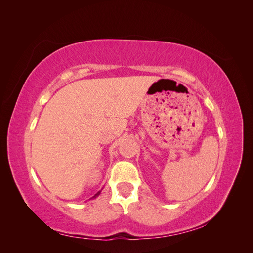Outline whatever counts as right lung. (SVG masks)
<instances>
[{
  "mask_svg": "<svg viewBox=\"0 0 253 253\" xmlns=\"http://www.w3.org/2000/svg\"><path fill=\"white\" fill-rule=\"evenodd\" d=\"M99 194H100V191H99V192H98V193H97V194H95V196H94V197H96V196H98V195H99Z\"/></svg>",
  "mask_w": 253,
  "mask_h": 253,
  "instance_id": "1",
  "label": "right lung"
}]
</instances>
